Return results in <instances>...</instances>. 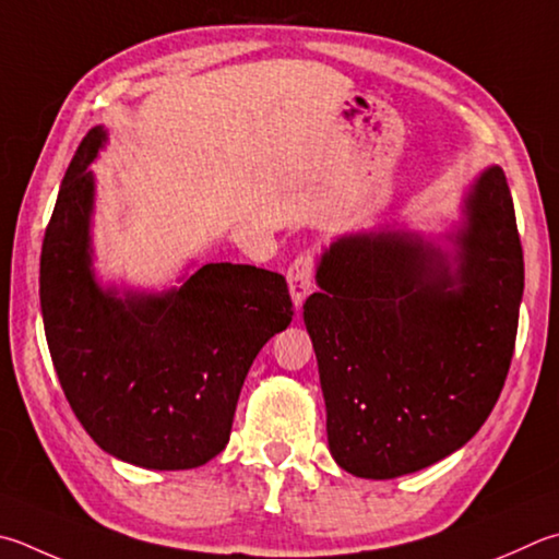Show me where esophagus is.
Segmentation results:
<instances>
[{
	"instance_id": "esophagus-1",
	"label": "esophagus",
	"mask_w": 559,
	"mask_h": 559,
	"mask_svg": "<svg viewBox=\"0 0 559 559\" xmlns=\"http://www.w3.org/2000/svg\"><path fill=\"white\" fill-rule=\"evenodd\" d=\"M312 273H314V261L308 253H300V257L290 263L288 269V288L290 298L296 302V308L302 306V300L308 298L312 288Z\"/></svg>"
}]
</instances>
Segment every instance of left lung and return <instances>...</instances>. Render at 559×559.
Masks as SVG:
<instances>
[{
  "instance_id": "obj_1",
  "label": "left lung",
  "mask_w": 559,
  "mask_h": 559,
  "mask_svg": "<svg viewBox=\"0 0 559 559\" xmlns=\"http://www.w3.org/2000/svg\"><path fill=\"white\" fill-rule=\"evenodd\" d=\"M454 251L415 231L334 239L302 306L330 452L361 479L425 469L469 442L499 401L523 298V247L499 166L462 202Z\"/></svg>"
}]
</instances>
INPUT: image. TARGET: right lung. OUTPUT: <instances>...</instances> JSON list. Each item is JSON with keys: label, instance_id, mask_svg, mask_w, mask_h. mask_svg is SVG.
Instances as JSON below:
<instances>
[{"label": "right lung", "instance_id": "add662e5", "mask_svg": "<svg viewBox=\"0 0 559 559\" xmlns=\"http://www.w3.org/2000/svg\"><path fill=\"white\" fill-rule=\"evenodd\" d=\"M95 127L60 182L40 249V312L50 359L78 420L121 462L192 469L229 442L253 359L286 330L293 302L281 273L205 263L180 288H103L90 222L105 146Z\"/></svg>", "mask_w": 559, "mask_h": 559}]
</instances>
